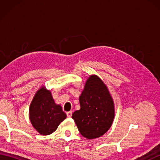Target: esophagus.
<instances>
[{
  "label": "esophagus",
  "mask_w": 160,
  "mask_h": 160,
  "mask_svg": "<svg viewBox=\"0 0 160 160\" xmlns=\"http://www.w3.org/2000/svg\"><path fill=\"white\" fill-rule=\"evenodd\" d=\"M67 115L68 118H71V115H72V111L67 112Z\"/></svg>",
  "instance_id": "34e87169"
}]
</instances>
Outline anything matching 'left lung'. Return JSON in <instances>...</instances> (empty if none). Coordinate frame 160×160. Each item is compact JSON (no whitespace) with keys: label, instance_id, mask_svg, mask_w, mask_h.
Here are the masks:
<instances>
[{"label":"left lung","instance_id":"obj_1","mask_svg":"<svg viewBox=\"0 0 160 160\" xmlns=\"http://www.w3.org/2000/svg\"><path fill=\"white\" fill-rule=\"evenodd\" d=\"M80 109L72 114L80 134L87 139L101 137L115 118L113 99L107 86L96 75H91L79 97Z\"/></svg>","mask_w":160,"mask_h":160}]
</instances>
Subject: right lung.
Masks as SVG:
<instances>
[{
	"label": "right lung",
	"instance_id": "right-lung-1",
	"mask_svg": "<svg viewBox=\"0 0 160 160\" xmlns=\"http://www.w3.org/2000/svg\"><path fill=\"white\" fill-rule=\"evenodd\" d=\"M29 118L33 128L40 135H48L56 131L67 115L60 105L55 102L50 90L42 86L30 104Z\"/></svg>",
	"mask_w": 160,
	"mask_h": 160
}]
</instances>
